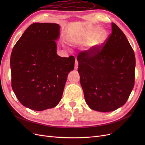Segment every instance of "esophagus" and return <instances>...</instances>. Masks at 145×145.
I'll use <instances>...</instances> for the list:
<instances>
[{"instance_id":"34e87169","label":"esophagus","mask_w":145,"mask_h":145,"mask_svg":"<svg viewBox=\"0 0 145 145\" xmlns=\"http://www.w3.org/2000/svg\"><path fill=\"white\" fill-rule=\"evenodd\" d=\"M78 61L77 60H76V62H75V69H77L78 68Z\"/></svg>"}]
</instances>
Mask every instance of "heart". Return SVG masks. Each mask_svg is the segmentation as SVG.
<instances>
[{
	"instance_id": "b5f03b06",
	"label": "heart",
	"mask_w": 145,
	"mask_h": 145,
	"mask_svg": "<svg viewBox=\"0 0 145 145\" xmlns=\"http://www.w3.org/2000/svg\"><path fill=\"white\" fill-rule=\"evenodd\" d=\"M95 28L90 31V34L95 31ZM108 37L107 31L103 28H99L95 33L94 37L89 43L88 50L91 52H94L102 45Z\"/></svg>"
}]
</instances>
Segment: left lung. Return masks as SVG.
Instances as JSON below:
<instances>
[{
	"instance_id": "8db88e82",
	"label": "left lung",
	"mask_w": 145,
	"mask_h": 145,
	"mask_svg": "<svg viewBox=\"0 0 145 145\" xmlns=\"http://www.w3.org/2000/svg\"><path fill=\"white\" fill-rule=\"evenodd\" d=\"M102 46L77 56L78 72L87 105L93 110L110 112L128 100L135 81V57L125 34L114 23Z\"/></svg>"
}]
</instances>
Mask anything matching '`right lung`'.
<instances>
[{
	"instance_id": "add662e5",
	"label": "right lung",
	"mask_w": 145,
	"mask_h": 145,
	"mask_svg": "<svg viewBox=\"0 0 145 145\" xmlns=\"http://www.w3.org/2000/svg\"><path fill=\"white\" fill-rule=\"evenodd\" d=\"M60 36L57 24L34 23L25 31L11 52V86L19 102L34 111L54 108L62 99L73 56L57 54Z\"/></svg>"
}]
</instances>
